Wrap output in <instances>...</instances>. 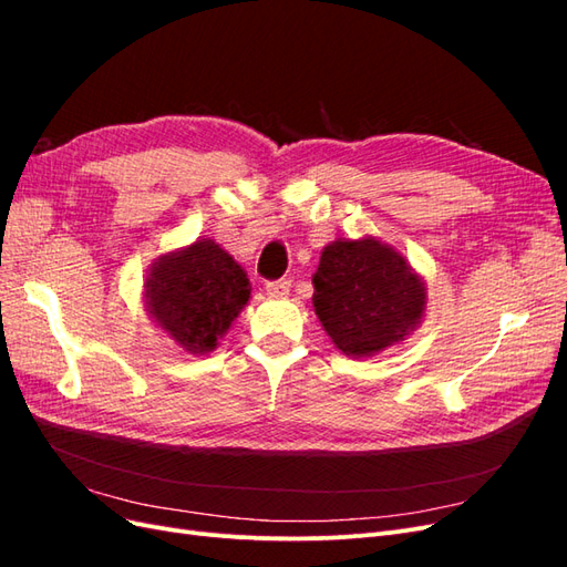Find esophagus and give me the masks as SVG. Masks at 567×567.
Instances as JSON below:
<instances>
[{
	"instance_id": "34e87169",
	"label": "esophagus",
	"mask_w": 567,
	"mask_h": 567,
	"mask_svg": "<svg viewBox=\"0 0 567 567\" xmlns=\"http://www.w3.org/2000/svg\"><path fill=\"white\" fill-rule=\"evenodd\" d=\"M265 290L269 298H286L290 293V281H269Z\"/></svg>"
}]
</instances>
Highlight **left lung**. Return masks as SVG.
Listing matches in <instances>:
<instances>
[{
    "label": "left lung",
    "instance_id": "8db88e82",
    "mask_svg": "<svg viewBox=\"0 0 567 567\" xmlns=\"http://www.w3.org/2000/svg\"><path fill=\"white\" fill-rule=\"evenodd\" d=\"M315 312L333 346L364 359L398 346L425 317L427 288L402 252L375 236L336 238L312 277Z\"/></svg>",
    "mask_w": 567,
    "mask_h": 567
}]
</instances>
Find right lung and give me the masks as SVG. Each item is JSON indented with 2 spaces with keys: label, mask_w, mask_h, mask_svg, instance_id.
Here are the masks:
<instances>
[{
  "label": "right lung",
  "mask_w": 567,
  "mask_h": 567,
  "mask_svg": "<svg viewBox=\"0 0 567 567\" xmlns=\"http://www.w3.org/2000/svg\"><path fill=\"white\" fill-rule=\"evenodd\" d=\"M248 300V274L213 238L165 252L146 271L148 317L175 346L196 357L219 346Z\"/></svg>",
  "instance_id": "right-lung-1"
}]
</instances>
